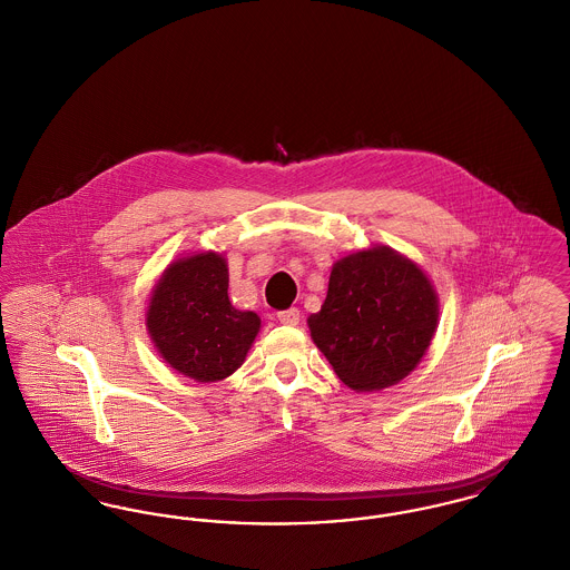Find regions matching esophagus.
<instances>
[{"instance_id": "1", "label": "esophagus", "mask_w": 570, "mask_h": 570, "mask_svg": "<svg viewBox=\"0 0 570 570\" xmlns=\"http://www.w3.org/2000/svg\"><path fill=\"white\" fill-rule=\"evenodd\" d=\"M276 317H278V322L285 324V326H296V324L301 322V311H298L296 306H292V308H287V311H281Z\"/></svg>"}]
</instances>
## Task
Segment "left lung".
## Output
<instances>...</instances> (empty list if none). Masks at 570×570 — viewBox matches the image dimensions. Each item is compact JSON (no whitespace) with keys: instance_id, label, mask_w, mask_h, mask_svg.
Wrapping results in <instances>:
<instances>
[{"instance_id":"8db88e82","label":"left lung","mask_w":570,"mask_h":570,"mask_svg":"<svg viewBox=\"0 0 570 570\" xmlns=\"http://www.w3.org/2000/svg\"><path fill=\"white\" fill-rule=\"evenodd\" d=\"M311 340L352 391L406 379L439 326V296L406 255L372 246L335 262L326 301L308 320Z\"/></svg>"}]
</instances>
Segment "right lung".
Masks as SVG:
<instances>
[{
  "instance_id": "right-lung-1",
  "label": "right lung",
  "mask_w": 570,
  "mask_h": 570,
  "mask_svg": "<svg viewBox=\"0 0 570 570\" xmlns=\"http://www.w3.org/2000/svg\"><path fill=\"white\" fill-rule=\"evenodd\" d=\"M159 356L196 382L230 376L255 342L262 320L228 301L227 259L200 250L170 262L151 289L145 313Z\"/></svg>"
}]
</instances>
